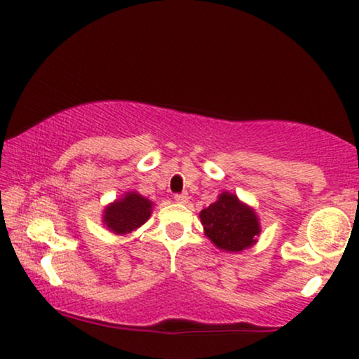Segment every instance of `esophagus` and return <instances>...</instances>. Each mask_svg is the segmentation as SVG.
Segmentation results:
<instances>
[{"label":"esophagus","mask_w":359,"mask_h":359,"mask_svg":"<svg viewBox=\"0 0 359 359\" xmlns=\"http://www.w3.org/2000/svg\"><path fill=\"white\" fill-rule=\"evenodd\" d=\"M188 194H186V192H183V194H176L175 196V201L176 202H180V204H186V202H188Z\"/></svg>","instance_id":"1"}]
</instances>
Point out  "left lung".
<instances>
[{
	"label": "left lung",
	"instance_id": "obj_1",
	"mask_svg": "<svg viewBox=\"0 0 359 359\" xmlns=\"http://www.w3.org/2000/svg\"><path fill=\"white\" fill-rule=\"evenodd\" d=\"M199 217L207 238L226 252H240L251 248L261 233L256 212L231 192H222Z\"/></svg>",
	"mask_w": 359,
	"mask_h": 359
}]
</instances>
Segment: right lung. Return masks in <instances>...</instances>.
Listing matches in <instances>:
<instances>
[{"label": "right lung", "mask_w": 359, "mask_h": 359, "mask_svg": "<svg viewBox=\"0 0 359 359\" xmlns=\"http://www.w3.org/2000/svg\"><path fill=\"white\" fill-rule=\"evenodd\" d=\"M152 202L137 192H126L103 212V225L116 235H128L144 225L152 214Z\"/></svg>", "instance_id": "add662e5"}]
</instances>
